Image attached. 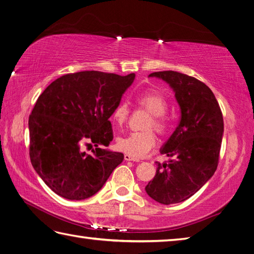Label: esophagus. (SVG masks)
<instances>
[{
	"mask_svg": "<svg viewBox=\"0 0 254 254\" xmlns=\"http://www.w3.org/2000/svg\"><path fill=\"white\" fill-rule=\"evenodd\" d=\"M125 159L127 161H139V159L134 158V157L129 156V155H125Z\"/></svg>",
	"mask_w": 254,
	"mask_h": 254,
	"instance_id": "34e87169",
	"label": "esophagus"
}]
</instances>
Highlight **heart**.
<instances>
[{"label": "heart", "mask_w": 254, "mask_h": 254, "mask_svg": "<svg viewBox=\"0 0 254 254\" xmlns=\"http://www.w3.org/2000/svg\"><path fill=\"white\" fill-rule=\"evenodd\" d=\"M139 108L145 109L150 114V118L146 123V128H154L163 136L171 128L172 120L167 114L169 102L162 93L155 90H146L140 92L135 98ZM129 108L126 103H120L113 111V119L117 126L122 127L127 121ZM156 145V135L152 131L133 132L126 136L117 138L118 149L133 157H143L149 152Z\"/></svg>", "instance_id": "1"}]
</instances>
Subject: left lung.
<instances>
[{
    "mask_svg": "<svg viewBox=\"0 0 254 254\" xmlns=\"http://www.w3.org/2000/svg\"><path fill=\"white\" fill-rule=\"evenodd\" d=\"M167 81L181 107L178 127L161 154L171 158L158 162L155 178L146 192L157 202L173 204L196 193L216 171L220 159L224 121L214 94L203 82L178 71L149 74Z\"/></svg>",
    "mask_w": 254,
    "mask_h": 254,
    "instance_id": "1",
    "label": "left lung"
}]
</instances>
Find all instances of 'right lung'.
Returning a JSON list of instances; mask_svg holds the SVG:
<instances>
[{
	"mask_svg": "<svg viewBox=\"0 0 254 254\" xmlns=\"http://www.w3.org/2000/svg\"><path fill=\"white\" fill-rule=\"evenodd\" d=\"M134 73H67L39 96L29 116V156L40 178L69 200L95 194L123 160V154L99 148L114 138L109 118ZM97 147L92 155L83 145Z\"/></svg>",
	"mask_w": 254,
	"mask_h": 254,
	"instance_id": "obj_1",
	"label": "right lung"
}]
</instances>
